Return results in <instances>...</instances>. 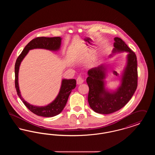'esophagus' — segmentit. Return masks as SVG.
<instances>
[{"mask_svg": "<svg viewBox=\"0 0 155 155\" xmlns=\"http://www.w3.org/2000/svg\"><path fill=\"white\" fill-rule=\"evenodd\" d=\"M84 78L82 77H78L77 78V84L78 85H80V84H82L84 82Z\"/></svg>", "mask_w": 155, "mask_h": 155, "instance_id": "34e87169", "label": "esophagus"}]
</instances>
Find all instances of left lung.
<instances>
[{"label":"left lung","mask_w":155,"mask_h":155,"mask_svg":"<svg viewBox=\"0 0 155 155\" xmlns=\"http://www.w3.org/2000/svg\"><path fill=\"white\" fill-rule=\"evenodd\" d=\"M114 40V48L109 56L110 58L116 54L127 52L126 64L120 76V82L117 88L110 89L106 87V78L108 73L107 64L92 68L87 73L89 104L93 110L100 114H110L123 107L131 99L137 88V56L121 38L116 37Z\"/></svg>","instance_id":"1"}]
</instances>
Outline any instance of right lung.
Here are the masks:
<instances>
[{
  "label": "right lung",
  "mask_w": 155,
  "mask_h": 155,
  "mask_svg": "<svg viewBox=\"0 0 155 155\" xmlns=\"http://www.w3.org/2000/svg\"><path fill=\"white\" fill-rule=\"evenodd\" d=\"M61 39L62 38L59 37H38L32 39L24 48L21 53L17 59L15 64V87L17 95L25 106L31 111L39 116L50 117L60 114L64 108L71 91L76 87V80L75 79H62L59 93L52 102L44 106H35L25 101L21 96L18 85L20 66L23 59L30 50L42 49L52 52H58L61 48Z\"/></svg>",
  "instance_id": "obj_1"
}]
</instances>
